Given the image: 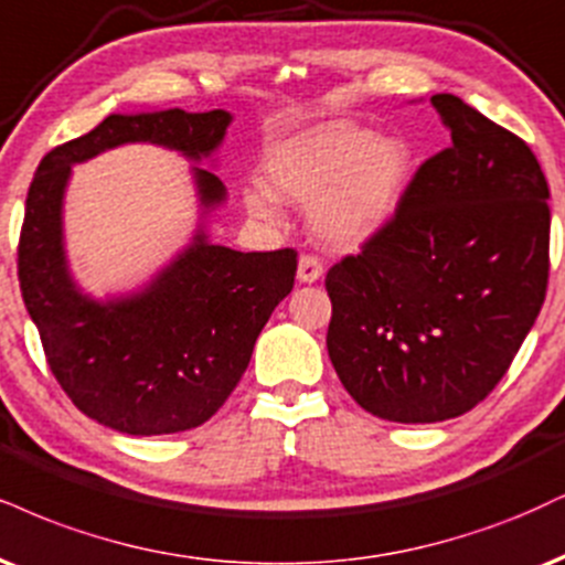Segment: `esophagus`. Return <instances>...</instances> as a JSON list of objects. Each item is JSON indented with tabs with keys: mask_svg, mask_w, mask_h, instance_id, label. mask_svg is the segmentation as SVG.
I'll use <instances>...</instances> for the list:
<instances>
[{
	"mask_svg": "<svg viewBox=\"0 0 565 565\" xmlns=\"http://www.w3.org/2000/svg\"><path fill=\"white\" fill-rule=\"evenodd\" d=\"M323 276V263L318 260L316 255H302L300 263H297V278L302 284H312Z\"/></svg>",
	"mask_w": 565,
	"mask_h": 565,
	"instance_id": "esophagus-1",
	"label": "esophagus"
}]
</instances>
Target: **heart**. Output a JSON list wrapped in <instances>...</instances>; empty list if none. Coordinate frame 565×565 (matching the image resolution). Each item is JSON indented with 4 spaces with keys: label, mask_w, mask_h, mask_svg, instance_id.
Returning a JSON list of instances; mask_svg holds the SVG:
<instances>
[{
    "label": "heart",
    "mask_w": 565,
    "mask_h": 565,
    "mask_svg": "<svg viewBox=\"0 0 565 565\" xmlns=\"http://www.w3.org/2000/svg\"><path fill=\"white\" fill-rule=\"evenodd\" d=\"M405 171V145L350 124H323L291 136L265 166L278 196L312 205V228L331 247H355L382 226L397 205ZM244 202L257 217L276 215L265 189H247Z\"/></svg>",
    "instance_id": "heart-1"
}]
</instances>
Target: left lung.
I'll use <instances>...</instances> for the list:
<instances>
[{
	"label": "left lung",
	"instance_id": "1",
	"mask_svg": "<svg viewBox=\"0 0 565 565\" xmlns=\"http://www.w3.org/2000/svg\"><path fill=\"white\" fill-rule=\"evenodd\" d=\"M431 105L450 147L420 162L390 221L326 274L339 382L397 424L479 405L540 316L550 274V189L532 149L452 94Z\"/></svg>",
	"mask_w": 565,
	"mask_h": 565
}]
</instances>
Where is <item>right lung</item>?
I'll list each match as a JSON object with an SVG mask.
<instances>
[{
    "label": "right lung",
    "mask_w": 565,
    "mask_h": 565,
    "mask_svg": "<svg viewBox=\"0 0 565 565\" xmlns=\"http://www.w3.org/2000/svg\"><path fill=\"white\" fill-rule=\"evenodd\" d=\"M231 124L226 110L110 115L44 154L18 242V281L46 363L81 413L134 437L194 429L228 399L270 312L295 287L297 253H236L196 234L145 291L97 302L81 295L63 253V194L71 166L128 141L207 158ZM200 202L226 189L194 168Z\"/></svg>",
    "instance_id": "add662e5"
}]
</instances>
